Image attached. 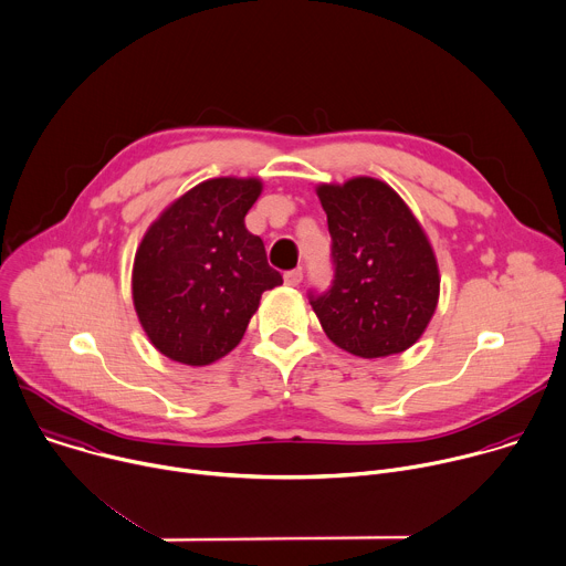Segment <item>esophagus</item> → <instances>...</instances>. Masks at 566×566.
I'll use <instances>...</instances> for the list:
<instances>
[{"label": "esophagus", "mask_w": 566, "mask_h": 566, "mask_svg": "<svg viewBox=\"0 0 566 566\" xmlns=\"http://www.w3.org/2000/svg\"><path fill=\"white\" fill-rule=\"evenodd\" d=\"M302 282V269H293L289 273H284V284L286 286H297Z\"/></svg>", "instance_id": "esophagus-1"}]
</instances>
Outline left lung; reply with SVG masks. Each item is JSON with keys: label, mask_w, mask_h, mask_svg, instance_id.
Wrapping results in <instances>:
<instances>
[{"label": "left lung", "mask_w": 566, "mask_h": 566, "mask_svg": "<svg viewBox=\"0 0 566 566\" xmlns=\"http://www.w3.org/2000/svg\"><path fill=\"white\" fill-rule=\"evenodd\" d=\"M333 238L335 280L311 306L342 350L373 359L411 348L440 300V266L427 231L394 188L357 175L317 184Z\"/></svg>", "instance_id": "left-lung-1"}]
</instances>
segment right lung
Segmentation results:
<instances>
[{
	"label": "right lung",
	"mask_w": 566,
	"mask_h": 566,
	"mask_svg": "<svg viewBox=\"0 0 566 566\" xmlns=\"http://www.w3.org/2000/svg\"><path fill=\"white\" fill-rule=\"evenodd\" d=\"M260 177H213L188 188L146 229L130 293L150 344L172 361L207 366L244 337L262 293L282 284L244 218Z\"/></svg>",
	"instance_id": "1"
}]
</instances>
